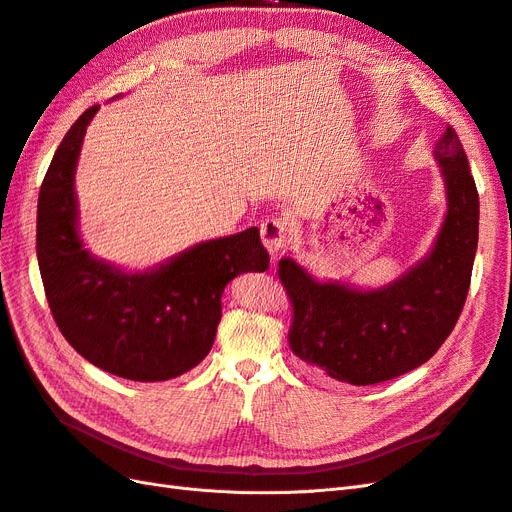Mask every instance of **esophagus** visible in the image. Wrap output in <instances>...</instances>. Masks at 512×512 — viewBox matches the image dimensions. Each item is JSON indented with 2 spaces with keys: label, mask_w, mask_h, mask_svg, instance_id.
I'll use <instances>...</instances> for the list:
<instances>
[{
  "label": "esophagus",
  "mask_w": 512,
  "mask_h": 512,
  "mask_svg": "<svg viewBox=\"0 0 512 512\" xmlns=\"http://www.w3.org/2000/svg\"><path fill=\"white\" fill-rule=\"evenodd\" d=\"M288 237V224L282 218H267L260 224V239L271 256L282 250Z\"/></svg>",
  "instance_id": "obj_1"
}]
</instances>
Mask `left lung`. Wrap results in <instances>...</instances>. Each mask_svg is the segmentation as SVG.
I'll return each mask as SVG.
<instances>
[{
    "label": "left lung",
    "mask_w": 512,
    "mask_h": 512,
    "mask_svg": "<svg viewBox=\"0 0 512 512\" xmlns=\"http://www.w3.org/2000/svg\"><path fill=\"white\" fill-rule=\"evenodd\" d=\"M448 211L433 252L382 290L318 284L280 260L290 299V350L333 380L354 386L393 380L429 361L453 333L466 303L478 243V192L457 132L436 145Z\"/></svg>",
    "instance_id": "obj_1"
}]
</instances>
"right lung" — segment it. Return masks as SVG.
<instances>
[{
	"label": "right lung",
	"mask_w": 512,
	"mask_h": 512,
	"mask_svg": "<svg viewBox=\"0 0 512 512\" xmlns=\"http://www.w3.org/2000/svg\"><path fill=\"white\" fill-rule=\"evenodd\" d=\"M98 104L72 123L38 196L36 252L57 327L83 359L108 374L160 382L209 354L226 284L265 271L258 228L194 245L151 273H123L94 260L76 232L74 166Z\"/></svg>",
	"instance_id": "obj_1"
}]
</instances>
